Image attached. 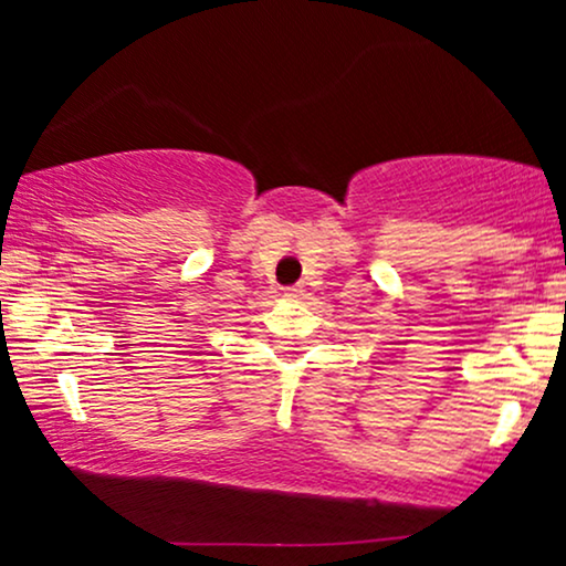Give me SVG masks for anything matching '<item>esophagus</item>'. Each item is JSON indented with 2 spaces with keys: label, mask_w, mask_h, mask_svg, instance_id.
Here are the masks:
<instances>
[{
  "label": "esophagus",
  "mask_w": 566,
  "mask_h": 566,
  "mask_svg": "<svg viewBox=\"0 0 566 566\" xmlns=\"http://www.w3.org/2000/svg\"><path fill=\"white\" fill-rule=\"evenodd\" d=\"M301 295H303L301 287H284V297H290V301H295V297Z\"/></svg>",
  "instance_id": "obj_1"
}]
</instances>
